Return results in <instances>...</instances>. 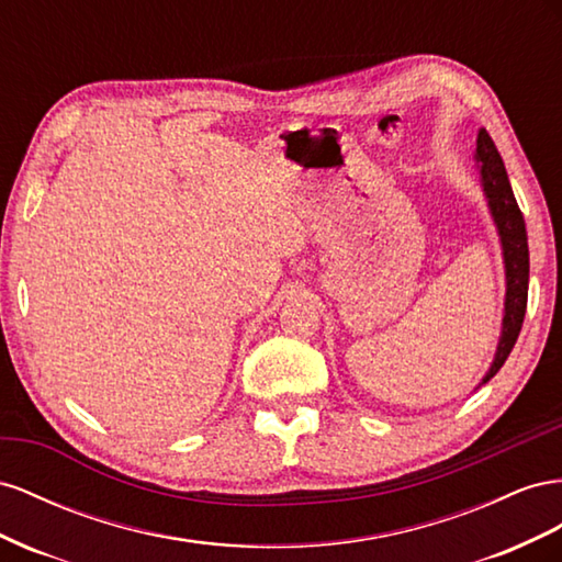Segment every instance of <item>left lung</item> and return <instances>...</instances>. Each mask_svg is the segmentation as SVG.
Listing matches in <instances>:
<instances>
[{
	"label": "left lung",
	"mask_w": 562,
	"mask_h": 562,
	"mask_svg": "<svg viewBox=\"0 0 562 562\" xmlns=\"http://www.w3.org/2000/svg\"><path fill=\"white\" fill-rule=\"evenodd\" d=\"M473 159H475L480 188H483L490 216L494 221L496 235H499V243H502L504 276H506L504 319H502L499 344H496L490 370L485 372L483 381L477 383V389H480L483 383H487L496 372L502 370L506 358L510 356L513 346H516V341H518V334H520L522 319H525V308H527L530 249H527L525 218H522V212L516 202V195H513L504 159L485 130H480V134H477Z\"/></svg>",
	"instance_id": "left-lung-1"
}]
</instances>
